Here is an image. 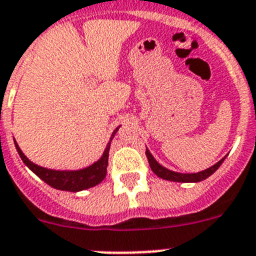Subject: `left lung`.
Instances as JSON below:
<instances>
[{"label":"left lung","instance_id":"8db88e82","mask_svg":"<svg viewBox=\"0 0 256 256\" xmlns=\"http://www.w3.org/2000/svg\"><path fill=\"white\" fill-rule=\"evenodd\" d=\"M146 156H148V160H149L150 168H152V172H154L156 176L164 178V180L178 181V182H198V181L206 180L208 176H211V174H212L214 172H215L220 166H222V163L224 162V159H226V158H222V160L218 162V163L214 164L212 167L207 168V170H204V171L202 172H198V174H178V172L170 171V170H167V168L162 167L158 162L152 158V155L150 154L149 150H146Z\"/></svg>","mask_w":256,"mask_h":256}]
</instances>
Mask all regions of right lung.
<instances>
[{
	"instance_id": "right-lung-1",
	"label": "right lung",
	"mask_w": 256,
	"mask_h": 256,
	"mask_svg": "<svg viewBox=\"0 0 256 256\" xmlns=\"http://www.w3.org/2000/svg\"><path fill=\"white\" fill-rule=\"evenodd\" d=\"M119 128L114 130L112 136H111L110 142L104 149L102 158L98 162H96L94 164H92L90 167L80 170V171H53V170H46L40 166L34 164L32 162L28 160V158L19 149V146L15 142L16 150H18L19 155H20L22 160L28 166V167L34 172L42 181H45L50 186L60 189V190H68V192H78L88 189V188L96 186L100 184L106 176V168L107 163H108V150H110L111 141H112L115 133Z\"/></svg>"
}]
</instances>
